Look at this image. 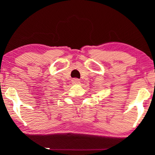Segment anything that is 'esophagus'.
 <instances>
[{"instance_id": "obj_1", "label": "esophagus", "mask_w": 155, "mask_h": 155, "mask_svg": "<svg viewBox=\"0 0 155 155\" xmlns=\"http://www.w3.org/2000/svg\"><path fill=\"white\" fill-rule=\"evenodd\" d=\"M72 82H73V84H79L80 83V80L79 79H77V78H74V79L72 80Z\"/></svg>"}]
</instances>
